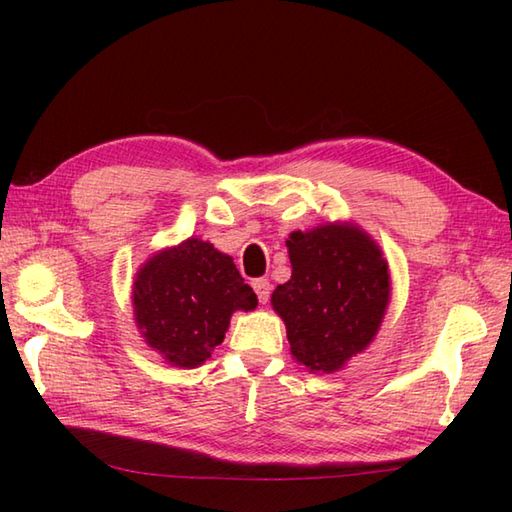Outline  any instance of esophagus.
I'll use <instances>...</instances> for the list:
<instances>
[{
  "label": "esophagus",
  "instance_id": "1",
  "mask_svg": "<svg viewBox=\"0 0 512 512\" xmlns=\"http://www.w3.org/2000/svg\"><path fill=\"white\" fill-rule=\"evenodd\" d=\"M253 290L257 292L259 303H266V301L270 299V281H268V279H264V277L255 279V281H253Z\"/></svg>",
  "mask_w": 512,
  "mask_h": 512
}]
</instances>
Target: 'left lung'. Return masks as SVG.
<instances>
[{"label":"left lung","mask_w":512,"mask_h":512,"mask_svg":"<svg viewBox=\"0 0 512 512\" xmlns=\"http://www.w3.org/2000/svg\"><path fill=\"white\" fill-rule=\"evenodd\" d=\"M292 277L273 292L290 352L310 372H336L372 343L389 301L380 248L356 226L325 224L288 239Z\"/></svg>","instance_id":"8db88e82"}]
</instances>
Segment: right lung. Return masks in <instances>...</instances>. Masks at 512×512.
<instances>
[{"label": "right lung", "instance_id": "add662e5", "mask_svg": "<svg viewBox=\"0 0 512 512\" xmlns=\"http://www.w3.org/2000/svg\"><path fill=\"white\" fill-rule=\"evenodd\" d=\"M255 306L233 259L193 237L151 257L134 281L138 328L176 367L204 363L224 341L231 314Z\"/></svg>", "mask_w": 512, "mask_h": 512}]
</instances>
